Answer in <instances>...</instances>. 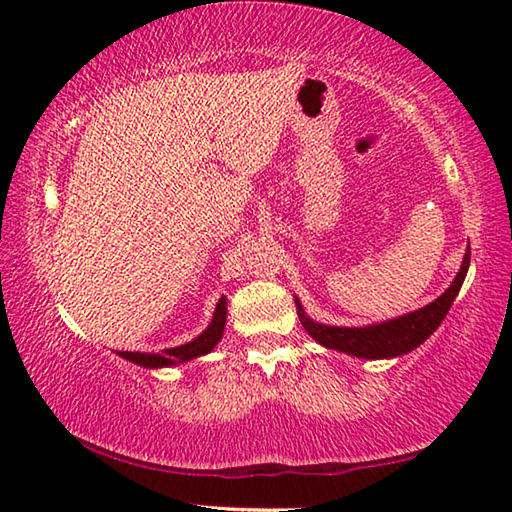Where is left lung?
<instances>
[{
    "label": "left lung",
    "instance_id": "obj_1",
    "mask_svg": "<svg viewBox=\"0 0 512 512\" xmlns=\"http://www.w3.org/2000/svg\"><path fill=\"white\" fill-rule=\"evenodd\" d=\"M467 268H470V246H467V253L463 257L461 271H458L454 282L449 284V289L443 293V296L429 302L427 307L411 311V314H404L400 318L386 320V323H377L368 327L320 325V323H314V320L305 314L300 300L296 298L300 323L307 329L309 336H314L320 345H325L329 350H339L359 359L402 357V354L415 350L420 343L427 341L429 336L436 332L438 325L443 323L449 307H452L454 298L463 287Z\"/></svg>",
    "mask_w": 512,
    "mask_h": 512
}]
</instances>
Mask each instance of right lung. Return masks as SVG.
<instances>
[{"mask_svg":"<svg viewBox=\"0 0 512 512\" xmlns=\"http://www.w3.org/2000/svg\"><path fill=\"white\" fill-rule=\"evenodd\" d=\"M225 314H228V307H225V298H221L219 305H216L212 323L207 325L205 332L201 336H196L194 341H189L185 345H178V348L162 350L160 354H151V352H117V354L121 359L133 361V363H137V366H144V368L178 366V363H185V361H192L196 357H203V354L212 352L214 345L221 341L223 327H225Z\"/></svg>","mask_w":512,"mask_h":512,"instance_id":"right-lung-1","label":"right lung"}]
</instances>
